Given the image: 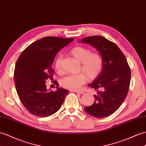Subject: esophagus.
Here are the masks:
<instances>
[{"instance_id":"esophagus-1","label":"esophagus","mask_w":146,"mask_h":146,"mask_svg":"<svg viewBox=\"0 0 146 146\" xmlns=\"http://www.w3.org/2000/svg\"><path fill=\"white\" fill-rule=\"evenodd\" d=\"M74 92H75L76 93H79V94H82L84 93V92H83V91H74Z\"/></svg>"}]
</instances>
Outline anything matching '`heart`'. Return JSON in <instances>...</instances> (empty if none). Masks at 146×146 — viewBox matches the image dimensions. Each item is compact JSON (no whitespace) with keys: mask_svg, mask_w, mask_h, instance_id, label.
<instances>
[{"mask_svg":"<svg viewBox=\"0 0 146 146\" xmlns=\"http://www.w3.org/2000/svg\"><path fill=\"white\" fill-rule=\"evenodd\" d=\"M70 53L74 59L81 63L80 71L83 73L65 76L61 80V84L66 89L76 91L86 82L88 78L94 80L100 75L103 69V60L100 54L92 53L90 48L81 46L74 47ZM61 60L62 58L58 56L55 62L58 72L62 71Z\"/></svg>","mask_w":146,"mask_h":146,"instance_id":"heart-1","label":"heart"}]
</instances>
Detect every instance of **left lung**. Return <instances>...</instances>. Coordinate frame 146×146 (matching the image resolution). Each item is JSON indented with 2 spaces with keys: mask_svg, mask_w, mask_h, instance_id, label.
Masks as SVG:
<instances>
[{
  "mask_svg": "<svg viewBox=\"0 0 146 146\" xmlns=\"http://www.w3.org/2000/svg\"><path fill=\"white\" fill-rule=\"evenodd\" d=\"M81 42L94 46L103 58L100 74L89 84L97 91L94 103L84 108L96 118L107 117L118 110L126 98L131 81V69L123 53L116 44L100 35L85 37Z\"/></svg>",
  "mask_w": 146,
  "mask_h": 146,
  "instance_id": "left-lung-1",
  "label": "left lung"
}]
</instances>
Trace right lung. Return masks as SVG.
Segmentation results:
<instances>
[{"label": "right lung", "instance_id": "1", "mask_svg": "<svg viewBox=\"0 0 146 146\" xmlns=\"http://www.w3.org/2000/svg\"><path fill=\"white\" fill-rule=\"evenodd\" d=\"M73 40L46 36L20 54L14 70L15 88L22 103L32 114L45 117L62 106L69 91L58 87L55 91H49L45 81L53 78L52 65L57 53Z\"/></svg>", "mask_w": 146, "mask_h": 146}]
</instances>
